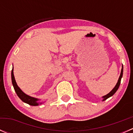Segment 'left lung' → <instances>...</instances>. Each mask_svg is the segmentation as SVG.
Masks as SVG:
<instances>
[{
  "label": "left lung",
  "instance_id": "left-lung-1",
  "mask_svg": "<svg viewBox=\"0 0 133 133\" xmlns=\"http://www.w3.org/2000/svg\"><path fill=\"white\" fill-rule=\"evenodd\" d=\"M122 76H123V66H122V68L121 73H120V76H119V78H118V82L116 83L115 87L113 88V89H112V91H111V92H109L108 95H105V96H102V98H104V99H103V101H104V100H105L106 99H108V98L112 96V95H113L114 94H115V92H116V91H117L118 89L119 86H120V82H121V79H122Z\"/></svg>",
  "mask_w": 133,
  "mask_h": 133
}]
</instances>
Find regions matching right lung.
Instances as JSON below:
<instances>
[{
    "label": "right lung",
    "instance_id": "1",
    "mask_svg": "<svg viewBox=\"0 0 133 133\" xmlns=\"http://www.w3.org/2000/svg\"><path fill=\"white\" fill-rule=\"evenodd\" d=\"M11 80H12V84H13L15 91L17 95H18V96L21 98V100H22V101H23L24 102L26 103V104H28L30 105H33V106H36V105H38V104H39V103L37 102L38 99L36 98H34V97H31V96L25 94L24 92L20 89L19 87L17 85V82H16L15 81V79L14 74H13V68L11 71Z\"/></svg>",
    "mask_w": 133,
    "mask_h": 133
}]
</instances>
